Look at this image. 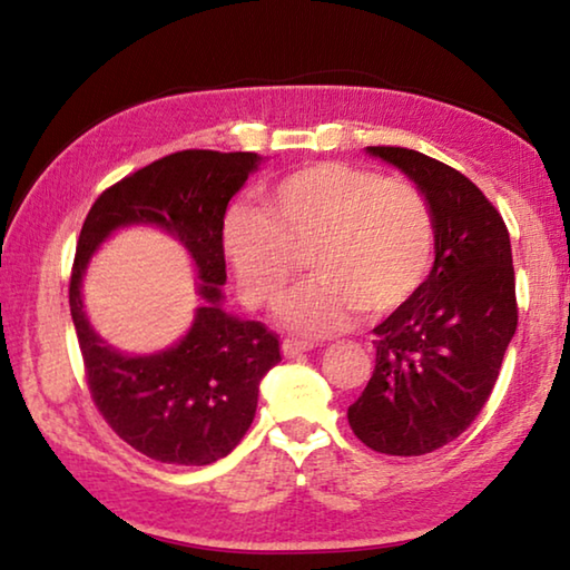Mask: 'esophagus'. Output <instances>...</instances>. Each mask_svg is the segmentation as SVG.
Masks as SVG:
<instances>
[{
  "instance_id": "34e87169",
  "label": "esophagus",
  "mask_w": 570,
  "mask_h": 570,
  "mask_svg": "<svg viewBox=\"0 0 570 570\" xmlns=\"http://www.w3.org/2000/svg\"><path fill=\"white\" fill-rule=\"evenodd\" d=\"M282 350H284V356H288V360H292V356L302 354V352H312V350H314V344H308V342H298V340H284Z\"/></svg>"
}]
</instances>
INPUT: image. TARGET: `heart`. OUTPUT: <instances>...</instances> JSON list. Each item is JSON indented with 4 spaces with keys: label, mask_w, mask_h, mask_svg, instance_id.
<instances>
[{
    "label": "heart",
    "mask_w": 570,
    "mask_h": 570,
    "mask_svg": "<svg viewBox=\"0 0 570 570\" xmlns=\"http://www.w3.org/2000/svg\"><path fill=\"white\" fill-rule=\"evenodd\" d=\"M435 248V210L420 186L330 160L276 180L264 210L238 206L224 220V254L248 306L282 302L308 256L316 282L282 308L306 336L342 332L360 312L390 316L412 304Z\"/></svg>",
    "instance_id": "b5f03b06"
}]
</instances>
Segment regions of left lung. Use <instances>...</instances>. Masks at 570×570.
Listing matches in <instances>:
<instances>
[{
	"label": "left lung",
	"instance_id": "obj_1",
	"mask_svg": "<svg viewBox=\"0 0 570 570\" xmlns=\"http://www.w3.org/2000/svg\"><path fill=\"white\" fill-rule=\"evenodd\" d=\"M366 150L407 173L438 220L428 284L372 330V380L346 412L366 448L412 458L460 438L495 387L518 326L513 254L503 216L460 170L410 148Z\"/></svg>",
	"mask_w": 570,
	"mask_h": 570
}]
</instances>
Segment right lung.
Here are the masks:
<instances>
[{
	"mask_svg": "<svg viewBox=\"0 0 570 570\" xmlns=\"http://www.w3.org/2000/svg\"><path fill=\"white\" fill-rule=\"evenodd\" d=\"M258 160L256 153H170L105 188L77 238L70 312L90 397L120 440L168 465H210L226 458L254 422L258 382L282 362L278 334L220 308L226 206ZM128 223H156L178 235L205 282L199 291L207 304L191 332L150 357H125L105 345L79 298L89 254Z\"/></svg>",
	"mask_w": 570,
	"mask_h": 570,
	"instance_id": "add662e5",
	"label": "right lung"
}]
</instances>
